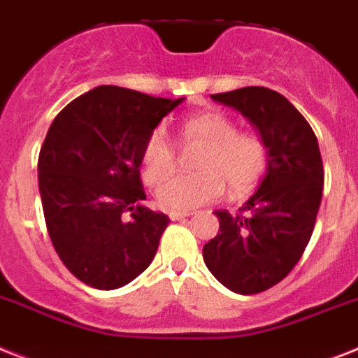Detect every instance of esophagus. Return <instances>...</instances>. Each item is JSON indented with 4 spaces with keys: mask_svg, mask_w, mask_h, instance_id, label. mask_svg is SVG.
Returning <instances> with one entry per match:
<instances>
[{
    "mask_svg": "<svg viewBox=\"0 0 358 358\" xmlns=\"http://www.w3.org/2000/svg\"><path fill=\"white\" fill-rule=\"evenodd\" d=\"M170 220L172 221H181V220H185V217H188V215H190V212H170Z\"/></svg>",
    "mask_w": 358,
    "mask_h": 358,
    "instance_id": "esophagus-1",
    "label": "esophagus"
}]
</instances>
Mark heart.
I'll return each mask as SVG.
<instances>
[{
	"instance_id": "obj_1",
	"label": "heart",
	"mask_w": 358,
	"mask_h": 358,
	"mask_svg": "<svg viewBox=\"0 0 358 358\" xmlns=\"http://www.w3.org/2000/svg\"><path fill=\"white\" fill-rule=\"evenodd\" d=\"M182 144H205L197 155L199 172L182 173L162 182L157 199L172 212L192 210L223 196L224 182L232 196H247L264 181L268 168V148L258 133L241 131L223 111L190 115L179 126ZM143 181L155 186L176 170L177 148L162 128L148 133L141 150Z\"/></svg>"
}]
</instances>
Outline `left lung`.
<instances>
[{
    "mask_svg": "<svg viewBox=\"0 0 358 358\" xmlns=\"http://www.w3.org/2000/svg\"><path fill=\"white\" fill-rule=\"evenodd\" d=\"M258 128L268 148V168L238 214L215 210L220 232L203 247L215 278L238 294H258L282 282L311 239L324 166L315 131L283 94L250 85L212 94Z\"/></svg>",
    "mask_w": 358,
    "mask_h": 358,
    "instance_id": "obj_1",
    "label": "left lung"
}]
</instances>
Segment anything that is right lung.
<instances>
[{
  "instance_id": "add662e5",
  "label": "right lung",
  "mask_w": 358,
  "mask_h": 358,
  "mask_svg": "<svg viewBox=\"0 0 358 358\" xmlns=\"http://www.w3.org/2000/svg\"><path fill=\"white\" fill-rule=\"evenodd\" d=\"M185 99L99 85L62 109L38 157L45 225L62 264L100 291L143 273L170 223L143 205L141 150Z\"/></svg>"
}]
</instances>
